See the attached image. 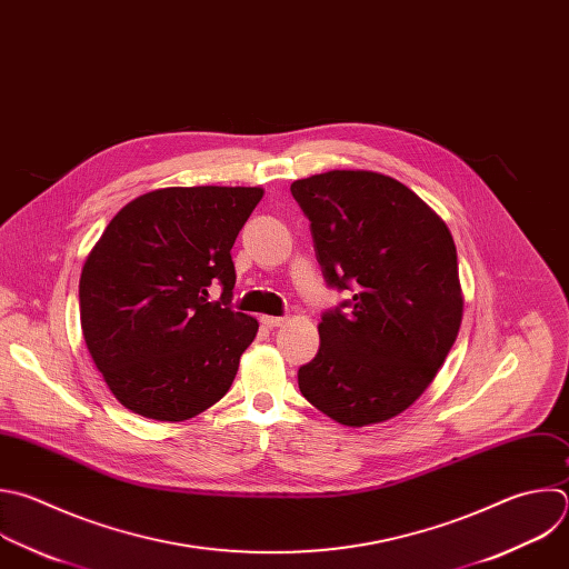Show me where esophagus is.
Segmentation results:
<instances>
[{"instance_id":"1","label":"esophagus","mask_w":569,"mask_h":569,"mask_svg":"<svg viewBox=\"0 0 569 569\" xmlns=\"http://www.w3.org/2000/svg\"><path fill=\"white\" fill-rule=\"evenodd\" d=\"M261 323H263L266 328H279V326L286 323V317H270V315H263V317H261Z\"/></svg>"}]
</instances>
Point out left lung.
Here are the masks:
<instances>
[{
    "mask_svg": "<svg viewBox=\"0 0 569 569\" xmlns=\"http://www.w3.org/2000/svg\"><path fill=\"white\" fill-rule=\"evenodd\" d=\"M328 288L350 292L319 323L301 396L346 427L385 422L433 382L462 321L445 221L400 180L335 169L295 180Z\"/></svg>",
    "mask_w": 569,
    "mask_h": 569,
    "instance_id": "left-lung-1",
    "label": "left lung"
}]
</instances>
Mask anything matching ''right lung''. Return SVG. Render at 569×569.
Listing matches in <instances>:
<instances>
[{
    "instance_id": "right-lung-1",
    "label": "right lung",
    "mask_w": 569,
    "mask_h": 569,
    "mask_svg": "<svg viewBox=\"0 0 569 569\" xmlns=\"http://www.w3.org/2000/svg\"><path fill=\"white\" fill-rule=\"evenodd\" d=\"M261 197V187L156 189L127 203L87 257L84 341L129 411L182 422L230 391L259 330L232 308V246Z\"/></svg>"
}]
</instances>
